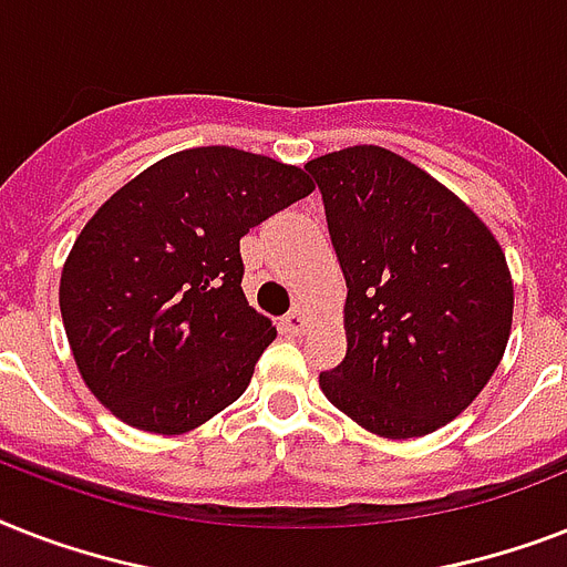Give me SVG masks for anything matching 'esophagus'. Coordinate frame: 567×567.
Wrapping results in <instances>:
<instances>
[{"mask_svg": "<svg viewBox=\"0 0 567 567\" xmlns=\"http://www.w3.org/2000/svg\"><path fill=\"white\" fill-rule=\"evenodd\" d=\"M282 329L285 332H291V336H300L302 329H306V311H302V306H293V309L285 315Z\"/></svg>", "mask_w": 567, "mask_h": 567, "instance_id": "esophagus-1", "label": "esophagus"}]
</instances>
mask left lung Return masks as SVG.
Masks as SVG:
<instances>
[{
    "label": "left lung",
    "instance_id": "obj_1",
    "mask_svg": "<svg viewBox=\"0 0 567 567\" xmlns=\"http://www.w3.org/2000/svg\"><path fill=\"white\" fill-rule=\"evenodd\" d=\"M306 171L347 279V355L320 388L377 435L435 432L474 403L509 341L501 244L456 194L382 146H347Z\"/></svg>",
    "mask_w": 567,
    "mask_h": 567
}]
</instances>
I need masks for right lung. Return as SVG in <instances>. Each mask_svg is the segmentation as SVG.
<instances>
[{"instance_id":"add662e5","label":"right lung","mask_w":567,"mask_h":567,"mask_svg":"<svg viewBox=\"0 0 567 567\" xmlns=\"http://www.w3.org/2000/svg\"><path fill=\"white\" fill-rule=\"evenodd\" d=\"M311 190L300 167L196 146L111 196L61 274L66 338L96 400L162 435L235 403L276 338L240 288V238Z\"/></svg>"}]
</instances>
